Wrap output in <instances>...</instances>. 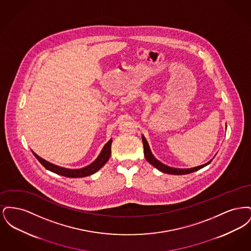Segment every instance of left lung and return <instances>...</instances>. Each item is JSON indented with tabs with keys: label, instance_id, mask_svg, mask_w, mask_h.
Segmentation results:
<instances>
[{
	"label": "left lung",
	"instance_id": "left-lung-1",
	"mask_svg": "<svg viewBox=\"0 0 251 251\" xmlns=\"http://www.w3.org/2000/svg\"><path fill=\"white\" fill-rule=\"evenodd\" d=\"M142 141H143L144 145V155L146 160L151 164L153 167H155L157 169H159L160 171L164 172V173H167V174H173V175H184V174H189L192 173L194 171H197L202 167H206L207 165H209L211 163L208 162L206 164H204L202 166H200V167H193V168H186V169H181V168H174V167H167L166 165L162 164L161 162H159L157 159H156L154 156L152 155L151 150H150V147H149V144L147 142L146 138L144 137V135H142Z\"/></svg>",
	"mask_w": 251,
	"mask_h": 251
}]
</instances>
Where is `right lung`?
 Instances as JSON below:
<instances>
[{
	"instance_id": "obj_1",
	"label": "right lung",
	"mask_w": 251,
	"mask_h": 251,
	"mask_svg": "<svg viewBox=\"0 0 251 251\" xmlns=\"http://www.w3.org/2000/svg\"><path fill=\"white\" fill-rule=\"evenodd\" d=\"M111 144H112V139H110L107 143L105 144L100 154L91 165L84 167V168H80V169H68V168L58 167V166H55L51 163H49L46 160L42 159L41 157L36 154L34 151H33V153L43 167L53 173H56L58 175L68 177V178H83V177H86V176L94 174L107 163L110 155H111Z\"/></svg>"
}]
</instances>
